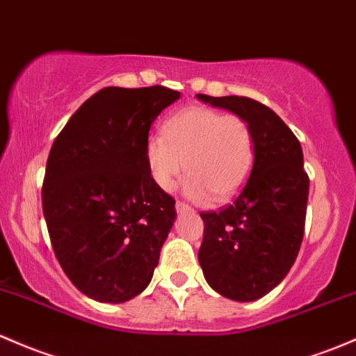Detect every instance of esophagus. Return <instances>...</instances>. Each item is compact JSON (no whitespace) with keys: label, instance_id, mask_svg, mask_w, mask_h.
<instances>
[{"label":"esophagus","instance_id":"esophagus-1","mask_svg":"<svg viewBox=\"0 0 356 356\" xmlns=\"http://www.w3.org/2000/svg\"><path fill=\"white\" fill-rule=\"evenodd\" d=\"M175 209H177L179 215H182V213H191V211H193V208H191L189 204L182 203V201H177V203H175Z\"/></svg>","mask_w":356,"mask_h":356}]
</instances>
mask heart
I'll list each match as a JSON object with an SVG mask.
<instances>
[{
	"label": "heart",
	"mask_w": 356,
	"mask_h": 356,
	"mask_svg": "<svg viewBox=\"0 0 356 356\" xmlns=\"http://www.w3.org/2000/svg\"><path fill=\"white\" fill-rule=\"evenodd\" d=\"M163 134H149L145 159L152 181L172 191L188 167L184 193L196 203L228 201L242 189L254 162L249 122L209 107H186L167 119Z\"/></svg>",
	"instance_id": "obj_1"
}]
</instances>
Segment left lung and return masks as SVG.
Masks as SVG:
<instances>
[{
    "mask_svg": "<svg viewBox=\"0 0 356 356\" xmlns=\"http://www.w3.org/2000/svg\"><path fill=\"white\" fill-rule=\"evenodd\" d=\"M197 99L241 115L254 136V163L237 200L201 213L204 237L197 259L208 285L235 302H254L293 266L304 238L309 175L300 141L264 104L247 97Z\"/></svg>",
    "mask_w": 356,
    "mask_h": 356,
    "instance_id": "1",
    "label": "left lung"
}]
</instances>
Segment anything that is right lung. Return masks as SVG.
I'll return each instance as SVG.
<instances>
[{"mask_svg":"<svg viewBox=\"0 0 356 356\" xmlns=\"http://www.w3.org/2000/svg\"><path fill=\"white\" fill-rule=\"evenodd\" d=\"M181 99L160 87H107L54 140L42 209L63 271L87 297L122 304L149 285L175 222V201L152 181L149 128Z\"/></svg>","mask_w":356,"mask_h":356,"instance_id":"add662e5","label":"right lung"}]
</instances>
